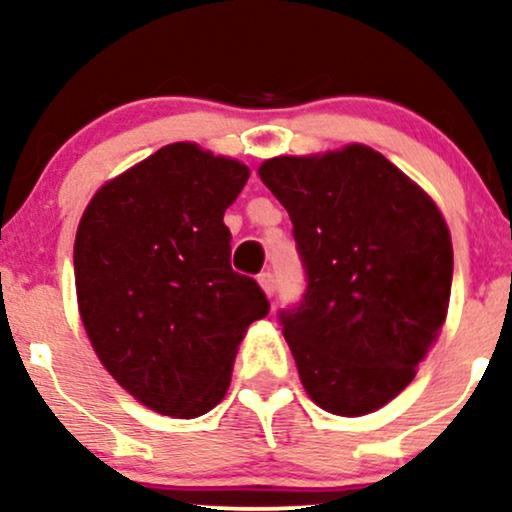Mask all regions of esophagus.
Returning a JSON list of instances; mask_svg holds the SVG:
<instances>
[{
  "mask_svg": "<svg viewBox=\"0 0 512 512\" xmlns=\"http://www.w3.org/2000/svg\"><path fill=\"white\" fill-rule=\"evenodd\" d=\"M257 281H260V286L264 289V293H267V296L272 298L274 291H276V279H274V274H272V272H262L260 276H257Z\"/></svg>",
  "mask_w": 512,
  "mask_h": 512,
  "instance_id": "34e87169",
  "label": "esophagus"
}]
</instances>
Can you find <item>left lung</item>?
<instances>
[{"label": "left lung", "instance_id": "left-lung-1", "mask_svg": "<svg viewBox=\"0 0 512 512\" xmlns=\"http://www.w3.org/2000/svg\"><path fill=\"white\" fill-rule=\"evenodd\" d=\"M260 178L289 211L305 272L301 301L279 310L305 392L330 414H370L414 380L448 315V226L361 144L269 158Z\"/></svg>", "mask_w": 512, "mask_h": 512}]
</instances>
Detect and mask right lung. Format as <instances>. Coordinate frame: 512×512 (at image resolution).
<instances>
[{
    "mask_svg": "<svg viewBox=\"0 0 512 512\" xmlns=\"http://www.w3.org/2000/svg\"><path fill=\"white\" fill-rule=\"evenodd\" d=\"M250 170L168 144L96 192L74 240L79 313L110 375L144 407L195 419L231 385L243 334L269 313L233 272L223 223Z\"/></svg>",
    "mask_w": 512,
    "mask_h": 512,
    "instance_id": "1",
    "label": "right lung"
}]
</instances>
